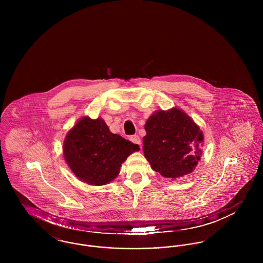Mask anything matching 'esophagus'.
Listing matches in <instances>:
<instances>
[{"label": "esophagus", "instance_id": "obj_1", "mask_svg": "<svg viewBox=\"0 0 263 263\" xmlns=\"http://www.w3.org/2000/svg\"><path fill=\"white\" fill-rule=\"evenodd\" d=\"M129 140H130L134 144H137V145H139V146L141 147V139H140V137H139L138 135L132 136V137L129 138Z\"/></svg>", "mask_w": 263, "mask_h": 263}]
</instances>
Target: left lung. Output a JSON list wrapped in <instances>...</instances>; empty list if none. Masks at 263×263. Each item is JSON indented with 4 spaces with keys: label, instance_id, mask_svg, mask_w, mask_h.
Listing matches in <instances>:
<instances>
[{
    "label": "left lung",
    "instance_id": "obj_1",
    "mask_svg": "<svg viewBox=\"0 0 263 263\" xmlns=\"http://www.w3.org/2000/svg\"><path fill=\"white\" fill-rule=\"evenodd\" d=\"M143 139L145 157L156 172L167 178L190 173L201 156L202 133L178 108L160 110L147 120Z\"/></svg>",
    "mask_w": 263,
    "mask_h": 263
}]
</instances>
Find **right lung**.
Instances as JSON below:
<instances>
[{"label": "right lung", "mask_w": 263, "mask_h": 263, "mask_svg": "<svg viewBox=\"0 0 263 263\" xmlns=\"http://www.w3.org/2000/svg\"><path fill=\"white\" fill-rule=\"evenodd\" d=\"M138 145L112 134L101 118L84 117L69 132L64 144L66 161L76 176L91 185L106 184Z\"/></svg>", "instance_id": "obj_1"}]
</instances>
